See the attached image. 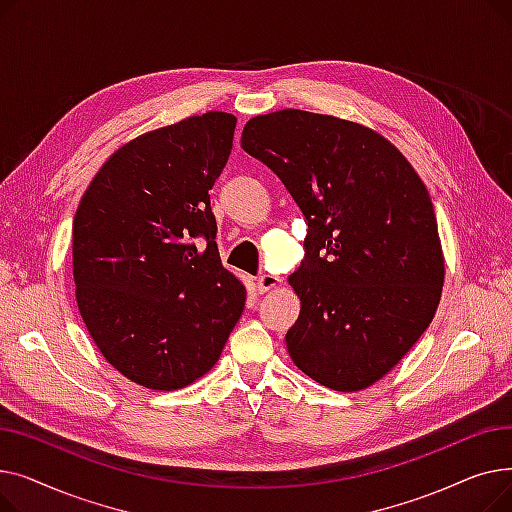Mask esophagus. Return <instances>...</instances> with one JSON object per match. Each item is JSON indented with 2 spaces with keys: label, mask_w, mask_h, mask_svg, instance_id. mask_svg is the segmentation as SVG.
Listing matches in <instances>:
<instances>
[{
  "label": "esophagus",
  "mask_w": 512,
  "mask_h": 512,
  "mask_svg": "<svg viewBox=\"0 0 512 512\" xmlns=\"http://www.w3.org/2000/svg\"><path fill=\"white\" fill-rule=\"evenodd\" d=\"M278 284H280V278H276V276H272V274H263V276L257 278V290H259L261 294L267 292V290L276 288Z\"/></svg>",
  "instance_id": "obj_1"
}]
</instances>
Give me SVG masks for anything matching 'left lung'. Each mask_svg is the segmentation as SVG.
<instances>
[{
  "label": "left lung",
  "mask_w": 512,
  "mask_h": 512,
  "mask_svg": "<svg viewBox=\"0 0 512 512\" xmlns=\"http://www.w3.org/2000/svg\"><path fill=\"white\" fill-rule=\"evenodd\" d=\"M240 147L282 180L307 222L305 257L288 278L301 299L288 355L321 386H371L440 303L444 259L425 184L378 132L334 116H257Z\"/></svg>",
  "instance_id": "8db88e82"
}]
</instances>
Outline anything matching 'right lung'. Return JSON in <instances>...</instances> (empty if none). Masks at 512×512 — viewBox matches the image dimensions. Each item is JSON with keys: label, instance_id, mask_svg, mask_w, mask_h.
I'll list each match as a JSON object with an SVG mask.
<instances>
[{"label": "right lung", "instance_id": "right-lung-1", "mask_svg": "<svg viewBox=\"0 0 512 512\" xmlns=\"http://www.w3.org/2000/svg\"><path fill=\"white\" fill-rule=\"evenodd\" d=\"M236 118L207 112L118 149L72 226L76 303L101 355L151 390L193 384L220 359L247 292L222 265L209 191Z\"/></svg>", "mask_w": 512, "mask_h": 512}]
</instances>
